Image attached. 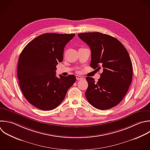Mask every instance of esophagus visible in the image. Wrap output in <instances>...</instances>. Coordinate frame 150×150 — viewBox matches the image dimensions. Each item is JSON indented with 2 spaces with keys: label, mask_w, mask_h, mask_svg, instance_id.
I'll list each match as a JSON object with an SVG mask.
<instances>
[{
  "label": "esophagus",
  "mask_w": 150,
  "mask_h": 150,
  "mask_svg": "<svg viewBox=\"0 0 150 150\" xmlns=\"http://www.w3.org/2000/svg\"><path fill=\"white\" fill-rule=\"evenodd\" d=\"M83 78L81 77V76H78V75H77L76 76V79L77 80H82Z\"/></svg>",
  "instance_id": "obj_1"
}]
</instances>
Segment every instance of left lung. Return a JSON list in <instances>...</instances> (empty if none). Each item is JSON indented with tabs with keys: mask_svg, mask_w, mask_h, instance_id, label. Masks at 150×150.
<instances>
[{
	"mask_svg": "<svg viewBox=\"0 0 150 150\" xmlns=\"http://www.w3.org/2000/svg\"><path fill=\"white\" fill-rule=\"evenodd\" d=\"M91 52L90 66L103 73L97 82L86 78L88 87L85 93L88 103L104 110L118 105L127 94L132 78V65L129 54L116 38L100 32L78 34Z\"/></svg>",
	"mask_w": 150,
	"mask_h": 150,
	"instance_id": "obj_1",
	"label": "left lung"
}]
</instances>
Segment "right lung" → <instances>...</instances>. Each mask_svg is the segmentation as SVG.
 I'll return each instance as SVG.
<instances>
[{"instance_id": "add662e5", "label": "right lung", "mask_w": 150, "mask_h": 150, "mask_svg": "<svg viewBox=\"0 0 150 150\" xmlns=\"http://www.w3.org/2000/svg\"><path fill=\"white\" fill-rule=\"evenodd\" d=\"M74 34L45 33L30 41L21 53L18 77L23 94L31 104L47 111L58 107L76 77L56 76V65L63 61L64 48Z\"/></svg>"}]
</instances>
